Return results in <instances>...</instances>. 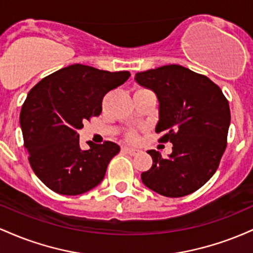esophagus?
I'll return each instance as SVG.
<instances>
[{
	"label": "esophagus",
	"instance_id": "1",
	"mask_svg": "<svg viewBox=\"0 0 253 253\" xmlns=\"http://www.w3.org/2000/svg\"><path fill=\"white\" fill-rule=\"evenodd\" d=\"M123 151H124V152L128 153V155H130V156H134V155H136V153H138V150L133 149V147H128V146H124Z\"/></svg>",
	"mask_w": 253,
	"mask_h": 253
}]
</instances>
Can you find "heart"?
<instances>
[{"mask_svg": "<svg viewBox=\"0 0 253 253\" xmlns=\"http://www.w3.org/2000/svg\"><path fill=\"white\" fill-rule=\"evenodd\" d=\"M126 136H127V139H128V140L135 141L136 139H138V132H136L135 129H130V130H128V132H127Z\"/></svg>", "mask_w": 253, "mask_h": 253, "instance_id": "1", "label": "heart"}]
</instances>
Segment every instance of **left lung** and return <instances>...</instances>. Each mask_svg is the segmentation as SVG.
Wrapping results in <instances>:
<instances>
[{"label":"left lung","instance_id":"obj_1","mask_svg":"<svg viewBox=\"0 0 253 253\" xmlns=\"http://www.w3.org/2000/svg\"><path fill=\"white\" fill-rule=\"evenodd\" d=\"M135 81L155 91L159 101L156 132L163 133L159 141L172 143L168 158L147 151L153 163L141 181L163 196L189 195L215 173L227 146V98L207 76L176 64L138 72Z\"/></svg>","mask_w":253,"mask_h":253}]
</instances>
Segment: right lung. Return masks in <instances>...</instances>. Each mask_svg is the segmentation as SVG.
Here are the masks:
<instances>
[{"mask_svg": "<svg viewBox=\"0 0 253 253\" xmlns=\"http://www.w3.org/2000/svg\"><path fill=\"white\" fill-rule=\"evenodd\" d=\"M129 76L128 71L72 64L30 90L20 125L32 170L46 187L62 195H80L100 184L120 146L89 141L90 149L83 151L77 130L101 114L104 95Z\"/></svg>", "mask_w": 253, "mask_h": 253, "instance_id": "add662e5", "label": "right lung"}]
</instances>
